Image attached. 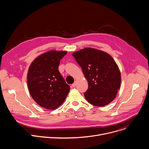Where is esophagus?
I'll list each match as a JSON object with an SVG mask.
<instances>
[{"mask_svg":"<svg viewBox=\"0 0 149 149\" xmlns=\"http://www.w3.org/2000/svg\"><path fill=\"white\" fill-rule=\"evenodd\" d=\"M76 85H77V81H75V82L72 84V87H75L76 86Z\"/></svg>","mask_w":149,"mask_h":149,"instance_id":"esophagus-1","label":"esophagus"}]
</instances>
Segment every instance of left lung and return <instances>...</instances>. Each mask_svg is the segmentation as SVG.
Returning a JSON list of instances; mask_svg holds the SVG:
<instances>
[{
    "mask_svg": "<svg viewBox=\"0 0 149 149\" xmlns=\"http://www.w3.org/2000/svg\"><path fill=\"white\" fill-rule=\"evenodd\" d=\"M88 81L85 98L92 105L102 107L116 97L121 85V72L112 56L104 51L86 48L72 54Z\"/></svg>",
    "mask_w": 149,
    "mask_h": 149,
    "instance_id": "left-lung-1",
    "label": "left lung"
}]
</instances>
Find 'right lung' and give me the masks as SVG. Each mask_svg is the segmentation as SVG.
Returning a JSON list of instances; mask_svg holds the SVG:
<instances>
[{
    "label": "right lung",
    "instance_id": "1",
    "mask_svg": "<svg viewBox=\"0 0 149 149\" xmlns=\"http://www.w3.org/2000/svg\"><path fill=\"white\" fill-rule=\"evenodd\" d=\"M67 53L65 51H49L36 57L29 67L28 88L33 100L42 107L56 109L70 92V87L58 70L60 61Z\"/></svg>",
    "mask_w": 149,
    "mask_h": 149
}]
</instances>
